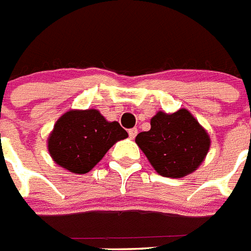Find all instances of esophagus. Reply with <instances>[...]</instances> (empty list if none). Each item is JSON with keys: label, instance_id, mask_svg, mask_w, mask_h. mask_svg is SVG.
Returning a JSON list of instances; mask_svg holds the SVG:
<instances>
[{"label": "esophagus", "instance_id": "esophagus-1", "mask_svg": "<svg viewBox=\"0 0 251 251\" xmlns=\"http://www.w3.org/2000/svg\"><path fill=\"white\" fill-rule=\"evenodd\" d=\"M128 135H129V138H131V140H133V138L136 137V135H137V128H132V129H129V131H128Z\"/></svg>", "mask_w": 251, "mask_h": 251}]
</instances>
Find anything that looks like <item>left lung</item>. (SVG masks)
<instances>
[{"mask_svg": "<svg viewBox=\"0 0 251 251\" xmlns=\"http://www.w3.org/2000/svg\"><path fill=\"white\" fill-rule=\"evenodd\" d=\"M150 126L149 131L136 136V144L159 175L184 177L205 160L211 140L190 111H158Z\"/></svg>", "mask_w": 251, "mask_h": 251, "instance_id": "obj_1", "label": "left lung"}]
</instances>
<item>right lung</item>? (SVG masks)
Returning <instances> with one entry per match:
<instances>
[{
    "mask_svg": "<svg viewBox=\"0 0 251 251\" xmlns=\"http://www.w3.org/2000/svg\"><path fill=\"white\" fill-rule=\"evenodd\" d=\"M128 137L118 122H107L98 110H70L48 137L51 159L72 174H87L115 142Z\"/></svg>",
    "mask_w": 251,
    "mask_h": 251,
    "instance_id": "1",
    "label": "right lung"
}]
</instances>
